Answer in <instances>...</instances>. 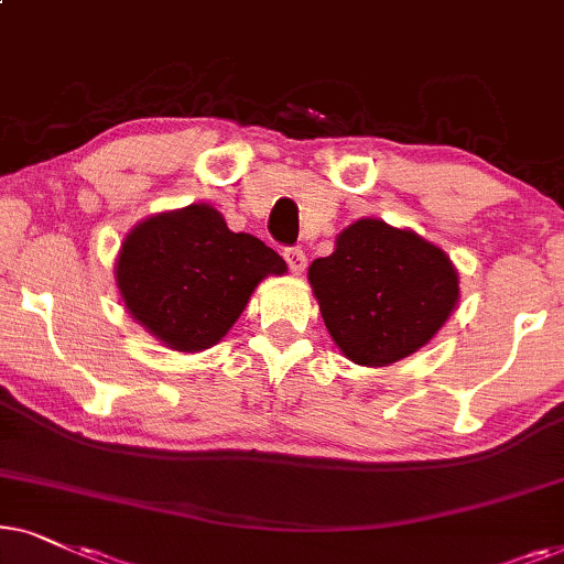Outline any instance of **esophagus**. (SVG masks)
I'll return each instance as SVG.
<instances>
[{
  "label": "esophagus",
  "mask_w": 564,
  "mask_h": 564,
  "mask_svg": "<svg viewBox=\"0 0 564 564\" xmlns=\"http://www.w3.org/2000/svg\"><path fill=\"white\" fill-rule=\"evenodd\" d=\"M283 258H286L291 273H294V275H302V273H304V268H306V254H304L302 247H289V250L283 252Z\"/></svg>",
  "instance_id": "esophagus-1"
}]
</instances>
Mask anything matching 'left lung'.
<instances>
[{
  "label": "left lung",
  "instance_id": "8db88e82",
  "mask_svg": "<svg viewBox=\"0 0 564 564\" xmlns=\"http://www.w3.org/2000/svg\"><path fill=\"white\" fill-rule=\"evenodd\" d=\"M329 337L358 366H389L435 337L459 304V273L438 245L381 219H358L310 265Z\"/></svg>",
  "mask_w": 564,
  "mask_h": 564
}]
</instances>
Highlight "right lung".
I'll return each mask as SVG.
<instances>
[{"mask_svg": "<svg viewBox=\"0 0 564 564\" xmlns=\"http://www.w3.org/2000/svg\"><path fill=\"white\" fill-rule=\"evenodd\" d=\"M281 254L258 237L231 231L208 204L139 221L116 260L126 310L164 348L198 352L235 327L252 291L286 273Z\"/></svg>", "mask_w": 564, "mask_h": 564, "instance_id": "right-lung-1", "label": "right lung"}]
</instances>
